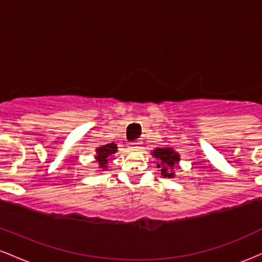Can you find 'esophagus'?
Returning a JSON list of instances; mask_svg holds the SVG:
<instances>
[{
    "label": "esophagus",
    "instance_id": "34e87169",
    "mask_svg": "<svg viewBox=\"0 0 262 262\" xmlns=\"http://www.w3.org/2000/svg\"><path fill=\"white\" fill-rule=\"evenodd\" d=\"M141 143L140 141H134V143H130V149L132 150H140Z\"/></svg>",
    "mask_w": 262,
    "mask_h": 262
}]
</instances>
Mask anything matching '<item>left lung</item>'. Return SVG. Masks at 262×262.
Segmentation results:
<instances>
[{"label": "left lung", "mask_w": 262, "mask_h": 262, "mask_svg": "<svg viewBox=\"0 0 262 262\" xmlns=\"http://www.w3.org/2000/svg\"><path fill=\"white\" fill-rule=\"evenodd\" d=\"M152 156L158 159L159 164L158 167L160 169L161 175L164 177H173L175 172L173 170L179 165L180 154L175 151L171 146H164V148H156L152 151Z\"/></svg>", "instance_id": "obj_1"}]
</instances>
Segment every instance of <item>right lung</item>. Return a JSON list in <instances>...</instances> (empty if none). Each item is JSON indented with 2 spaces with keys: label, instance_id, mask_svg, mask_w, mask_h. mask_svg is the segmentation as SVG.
I'll use <instances>...</instances> for the list:
<instances>
[{
  "label": "right lung",
  "instance_id": "add662e5",
  "mask_svg": "<svg viewBox=\"0 0 262 262\" xmlns=\"http://www.w3.org/2000/svg\"><path fill=\"white\" fill-rule=\"evenodd\" d=\"M117 148H118V146H117L116 144L110 143V144H106V145H102V146H100V148L96 149L95 159L97 160L98 167L102 169V171L107 169V165H108V161H110V158L113 154H116Z\"/></svg>",
  "mask_w": 262,
  "mask_h": 262
}]
</instances>
